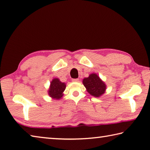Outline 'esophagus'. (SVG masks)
Wrapping results in <instances>:
<instances>
[{"mask_svg":"<svg viewBox=\"0 0 150 150\" xmlns=\"http://www.w3.org/2000/svg\"><path fill=\"white\" fill-rule=\"evenodd\" d=\"M72 81H73V82H78L79 79H73Z\"/></svg>","mask_w":150,"mask_h":150,"instance_id":"34e87169","label":"esophagus"}]
</instances>
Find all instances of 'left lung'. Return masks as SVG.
Masks as SVG:
<instances>
[{
    "label": "left lung",
    "mask_w": 150,
    "mask_h": 150,
    "mask_svg": "<svg viewBox=\"0 0 150 150\" xmlns=\"http://www.w3.org/2000/svg\"><path fill=\"white\" fill-rule=\"evenodd\" d=\"M83 83L87 91L92 96L100 97L105 92V84L95 73H92L88 77L84 79Z\"/></svg>",
    "instance_id": "left-lung-1"
}]
</instances>
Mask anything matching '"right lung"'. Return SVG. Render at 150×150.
Segmentation results:
<instances>
[{
	"label": "right lung",
	"mask_w": 150,
	"mask_h": 150,
	"mask_svg": "<svg viewBox=\"0 0 150 150\" xmlns=\"http://www.w3.org/2000/svg\"><path fill=\"white\" fill-rule=\"evenodd\" d=\"M66 89V84L62 83L58 79H54L50 83V87L48 94L50 97L54 99L59 100L63 96V92Z\"/></svg>",
	"instance_id": "1"
}]
</instances>
